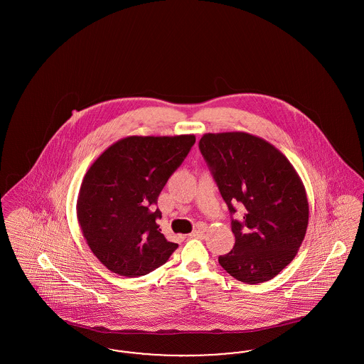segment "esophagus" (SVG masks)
<instances>
[{"label":"esophagus","mask_w":364,"mask_h":364,"mask_svg":"<svg viewBox=\"0 0 364 364\" xmlns=\"http://www.w3.org/2000/svg\"><path fill=\"white\" fill-rule=\"evenodd\" d=\"M188 236L192 237V239H202V237L205 236V228H203V226H199L198 229H195Z\"/></svg>","instance_id":"esophagus-1"}]
</instances>
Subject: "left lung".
Here are the masks:
<instances>
[{
	"label": "left lung",
	"mask_w": 364,
	"mask_h": 364,
	"mask_svg": "<svg viewBox=\"0 0 364 364\" xmlns=\"http://www.w3.org/2000/svg\"><path fill=\"white\" fill-rule=\"evenodd\" d=\"M200 153L229 211L240 203L242 223L232 220L235 247L218 258L230 276L245 284L276 277L294 260L309 225L304 184L273 144L247 132L205 134Z\"/></svg>",
	"instance_id": "8db88e82"
}]
</instances>
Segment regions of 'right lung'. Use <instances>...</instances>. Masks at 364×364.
Wrapping results in <instances>:
<instances>
[{"instance_id": "add662e5", "label": "right lung", "mask_w": 364, "mask_h": 364, "mask_svg": "<svg viewBox=\"0 0 364 364\" xmlns=\"http://www.w3.org/2000/svg\"><path fill=\"white\" fill-rule=\"evenodd\" d=\"M195 135L127 136L109 146L83 177L76 214L92 254L110 272L138 277L164 264L176 242L156 220L158 196Z\"/></svg>"}]
</instances>
